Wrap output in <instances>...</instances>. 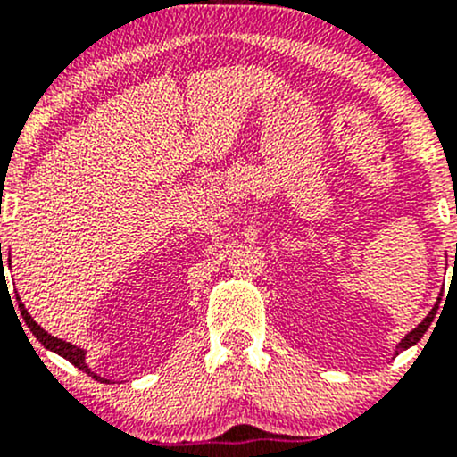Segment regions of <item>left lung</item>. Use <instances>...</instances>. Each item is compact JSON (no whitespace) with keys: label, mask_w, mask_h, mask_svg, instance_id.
<instances>
[{"label":"left lung","mask_w":457,"mask_h":457,"mask_svg":"<svg viewBox=\"0 0 457 457\" xmlns=\"http://www.w3.org/2000/svg\"><path fill=\"white\" fill-rule=\"evenodd\" d=\"M438 303H440V301H438ZM438 303H436V305H434V309H432V312H429V313H428V316H426V320H423V322H421V324H419V327H417V328H412V330H411V333H408V335H406V337H403V339H402V342H400V344H397V353H402V350L411 348V345H414V344H417V342H419V339H421V337H423V335H426V330L429 328V324H432V320H434V316H436V309H438Z\"/></svg>","instance_id":"1"}]
</instances>
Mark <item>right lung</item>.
Masks as SVG:
<instances>
[{"instance_id": "add662e5", "label": "right lung", "mask_w": 457, "mask_h": 457, "mask_svg": "<svg viewBox=\"0 0 457 457\" xmlns=\"http://www.w3.org/2000/svg\"><path fill=\"white\" fill-rule=\"evenodd\" d=\"M17 301H19V296H17ZM19 309H21V316H23V320H25V324H28V328L31 330V333H34V337L38 339V342L43 344L45 348L54 350V353L64 356L66 361H71L72 365L79 367V370H83L87 376H92V378H96L98 382H109L107 378H101V376H96L94 371H90V367L86 365V353H83L81 348H77V345L64 342V339H57V337H54V335H49L46 330L40 328L38 322H34V318L29 316L28 309L23 307V303H19Z\"/></svg>"}]
</instances>
